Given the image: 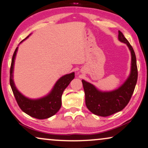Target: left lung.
Segmentation results:
<instances>
[{
	"mask_svg": "<svg viewBox=\"0 0 148 148\" xmlns=\"http://www.w3.org/2000/svg\"><path fill=\"white\" fill-rule=\"evenodd\" d=\"M119 40L127 44L131 53V74L125 83L112 91L102 92L92 84L82 80L86 107L92 113L100 116H108L123 110L129 103L137 84L138 72L133 47L121 31H119Z\"/></svg>",
	"mask_w": 148,
	"mask_h": 148,
	"instance_id": "8db88e82",
	"label": "left lung"
}]
</instances>
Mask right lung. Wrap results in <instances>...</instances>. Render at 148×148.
Returning <instances> with one entry per match:
<instances>
[{
    "label": "right lung",
    "mask_w": 148,
    "mask_h": 148,
    "mask_svg": "<svg viewBox=\"0 0 148 148\" xmlns=\"http://www.w3.org/2000/svg\"><path fill=\"white\" fill-rule=\"evenodd\" d=\"M21 41L25 40L27 37ZM20 42V43H21ZM17 47L13 55L10 68V85L13 90L17 103L23 112L37 119H46L56 114L62 106L63 92L70 82L74 78V72L61 77L55 84L53 89L47 96L38 99H30L23 96L15 87L13 79V67L17 51Z\"/></svg>",
    "instance_id": "1"
}]
</instances>
